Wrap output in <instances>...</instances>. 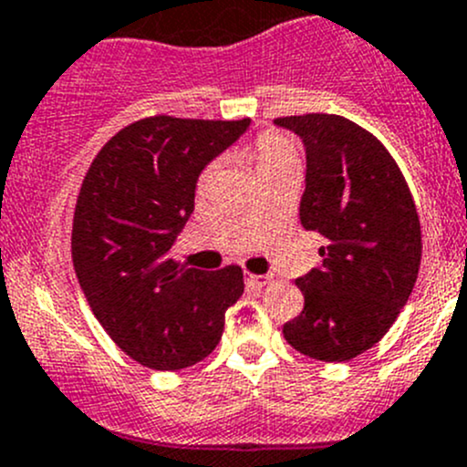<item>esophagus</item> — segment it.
<instances>
[{
  "mask_svg": "<svg viewBox=\"0 0 467 467\" xmlns=\"http://www.w3.org/2000/svg\"><path fill=\"white\" fill-rule=\"evenodd\" d=\"M244 281H247L249 285H254V288H263L265 284H270L272 276L270 275H247L244 276Z\"/></svg>",
  "mask_w": 467,
  "mask_h": 467,
  "instance_id": "obj_1",
  "label": "esophagus"
}]
</instances>
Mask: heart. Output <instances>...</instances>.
Returning <instances> with one entry per match:
<instances>
[{"instance_id":"heart-1","label":"heart","mask_w":467,"mask_h":467,"mask_svg":"<svg viewBox=\"0 0 467 467\" xmlns=\"http://www.w3.org/2000/svg\"><path fill=\"white\" fill-rule=\"evenodd\" d=\"M247 159L252 161L258 179L263 182V179L279 172V170L290 168V165H299V150L293 138L276 131H263L258 133L256 140L247 150ZM215 170H218V163H209L202 170L200 186H206L215 177Z\"/></svg>"}]
</instances>
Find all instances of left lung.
<instances>
[{
    "mask_svg": "<svg viewBox=\"0 0 467 467\" xmlns=\"http://www.w3.org/2000/svg\"><path fill=\"white\" fill-rule=\"evenodd\" d=\"M306 147L299 220L325 238L322 267L295 279L304 308L284 325L297 352L327 363L379 343L418 279L422 232L406 179L390 151L340 115L276 118Z\"/></svg>",
    "mask_w": 467,
    "mask_h": 467,
    "instance_id": "8db88e82",
    "label": "left lung"
}]
</instances>
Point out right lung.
I'll use <instances>...</instances> for the list:
<instances>
[{"instance_id": "right-lung-1", "label": "right lung", "mask_w": 467, "mask_h": 467, "mask_svg": "<svg viewBox=\"0 0 467 467\" xmlns=\"http://www.w3.org/2000/svg\"><path fill=\"white\" fill-rule=\"evenodd\" d=\"M249 119L151 115L119 129L83 177L72 263L92 313L127 357L182 370L209 357L224 313L243 295V270L206 272L170 258L195 209L202 170Z\"/></svg>"}]
</instances>
